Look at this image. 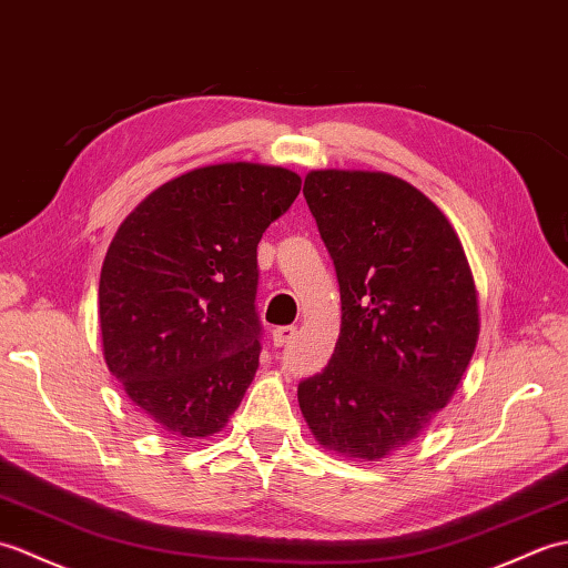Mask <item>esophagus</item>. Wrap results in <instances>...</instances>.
<instances>
[{
    "instance_id": "34e87169",
    "label": "esophagus",
    "mask_w": 568,
    "mask_h": 568,
    "mask_svg": "<svg viewBox=\"0 0 568 568\" xmlns=\"http://www.w3.org/2000/svg\"><path fill=\"white\" fill-rule=\"evenodd\" d=\"M294 337H296V327L294 325H282V327H274V331H272V343L276 347L288 345Z\"/></svg>"
}]
</instances>
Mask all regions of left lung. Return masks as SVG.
<instances>
[{
	"instance_id": "obj_1",
	"label": "left lung",
	"mask_w": 568,
	"mask_h": 568,
	"mask_svg": "<svg viewBox=\"0 0 568 568\" xmlns=\"http://www.w3.org/2000/svg\"><path fill=\"white\" fill-rule=\"evenodd\" d=\"M304 196L343 323L327 367L298 384V406L323 447L376 462L455 396L478 339L474 276L445 213L394 174L313 170Z\"/></svg>"
}]
</instances>
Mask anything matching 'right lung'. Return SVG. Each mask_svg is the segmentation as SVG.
I'll return each mask as SVG.
<instances>
[{"mask_svg": "<svg viewBox=\"0 0 568 568\" xmlns=\"http://www.w3.org/2000/svg\"><path fill=\"white\" fill-rule=\"evenodd\" d=\"M298 192L292 170L225 162L119 225L99 280L104 359L162 433L209 437L241 406L260 364L257 243Z\"/></svg>", "mask_w": 568, "mask_h": 568, "instance_id": "right-lung-1", "label": "right lung"}]
</instances>
